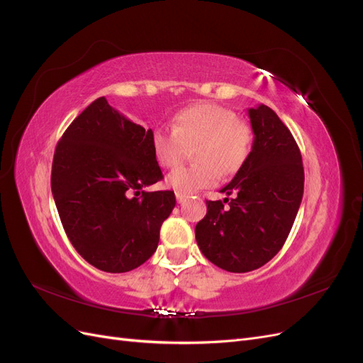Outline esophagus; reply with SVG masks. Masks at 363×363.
Masks as SVG:
<instances>
[{
  "label": "esophagus",
  "instance_id": "34e87169",
  "mask_svg": "<svg viewBox=\"0 0 363 363\" xmlns=\"http://www.w3.org/2000/svg\"><path fill=\"white\" fill-rule=\"evenodd\" d=\"M175 199H177V203H179V204H182V203H184V201H186V199H188V195L177 191V192H175Z\"/></svg>",
  "mask_w": 363,
  "mask_h": 363
}]
</instances>
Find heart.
<instances>
[{"label":"heart","mask_w":363,"mask_h":363,"mask_svg":"<svg viewBox=\"0 0 363 363\" xmlns=\"http://www.w3.org/2000/svg\"><path fill=\"white\" fill-rule=\"evenodd\" d=\"M252 130L238 119L232 108L200 103L183 108L174 116L172 130L157 128L151 136L156 162L175 168L186 148L195 147L194 167H184L168 175L172 189L191 194L218 182L219 175L232 177L244 168L252 150Z\"/></svg>","instance_id":"b5f03b06"}]
</instances>
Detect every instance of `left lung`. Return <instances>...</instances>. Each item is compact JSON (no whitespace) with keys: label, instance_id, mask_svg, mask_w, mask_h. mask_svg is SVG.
Segmentation results:
<instances>
[{"label":"left lung","instance_id":"obj_1","mask_svg":"<svg viewBox=\"0 0 363 363\" xmlns=\"http://www.w3.org/2000/svg\"><path fill=\"white\" fill-rule=\"evenodd\" d=\"M248 116L255 133L251 155L221 189L232 199L206 201L207 213L195 227L206 259L228 272L257 269L277 255L304 191L301 152L289 128L265 104L248 108Z\"/></svg>","mask_w":363,"mask_h":363}]
</instances>
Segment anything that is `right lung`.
<instances>
[{
    "label": "right lung",
    "instance_id": "obj_1",
    "mask_svg": "<svg viewBox=\"0 0 363 363\" xmlns=\"http://www.w3.org/2000/svg\"><path fill=\"white\" fill-rule=\"evenodd\" d=\"M151 136V128L100 96L72 121L54 151L51 191L65 233L101 271L127 272L147 262L175 206L172 191H144L163 179Z\"/></svg>",
    "mask_w": 363,
    "mask_h": 363
}]
</instances>
